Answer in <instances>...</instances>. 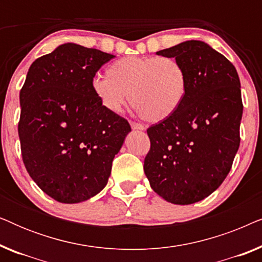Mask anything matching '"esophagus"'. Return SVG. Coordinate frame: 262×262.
I'll return each mask as SVG.
<instances>
[{
    "instance_id": "34e87169",
    "label": "esophagus",
    "mask_w": 262,
    "mask_h": 262,
    "mask_svg": "<svg viewBox=\"0 0 262 262\" xmlns=\"http://www.w3.org/2000/svg\"><path fill=\"white\" fill-rule=\"evenodd\" d=\"M131 127L134 128V130H144V126H143L142 124L139 123H136V121H131Z\"/></svg>"
}]
</instances>
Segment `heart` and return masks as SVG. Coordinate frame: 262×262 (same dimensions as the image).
Listing matches in <instances>:
<instances>
[{"label":"heart","mask_w":262,"mask_h":262,"mask_svg":"<svg viewBox=\"0 0 262 262\" xmlns=\"http://www.w3.org/2000/svg\"><path fill=\"white\" fill-rule=\"evenodd\" d=\"M106 74L92 81L93 93L101 105L119 113L128 94L136 112L152 123L173 116L188 91L187 71L171 57H125L111 64Z\"/></svg>","instance_id":"heart-1"}]
</instances>
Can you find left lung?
<instances>
[{
    "label": "left lung",
    "mask_w": 262,
    "mask_h": 262,
    "mask_svg": "<svg viewBox=\"0 0 262 262\" xmlns=\"http://www.w3.org/2000/svg\"><path fill=\"white\" fill-rule=\"evenodd\" d=\"M157 55L185 67L188 91L173 116L146 130L144 173L164 200L188 205L216 191L231 169L241 139V83L230 60L204 41H185Z\"/></svg>",
    "instance_id": "8db88e82"
}]
</instances>
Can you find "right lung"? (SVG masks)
<instances>
[{
	"mask_svg": "<svg viewBox=\"0 0 262 262\" xmlns=\"http://www.w3.org/2000/svg\"><path fill=\"white\" fill-rule=\"evenodd\" d=\"M113 57L63 44L32 63L20 91L24 164L39 188L59 203L98 194L131 131L127 120L106 110L92 89L96 71Z\"/></svg>",
	"mask_w": 262,
	"mask_h": 262,
	"instance_id": "1",
	"label": "right lung"
}]
</instances>
